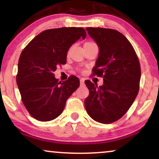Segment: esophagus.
Masks as SVG:
<instances>
[{
    "instance_id": "1",
    "label": "esophagus",
    "mask_w": 159,
    "mask_h": 159,
    "mask_svg": "<svg viewBox=\"0 0 159 159\" xmlns=\"http://www.w3.org/2000/svg\"><path fill=\"white\" fill-rule=\"evenodd\" d=\"M80 84H81V85H84V78H81V80H80Z\"/></svg>"
}]
</instances>
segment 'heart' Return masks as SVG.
Returning a JSON list of instances; mask_svg holds the SVG:
<instances>
[{"label": "heart", "mask_w": 159, "mask_h": 159, "mask_svg": "<svg viewBox=\"0 0 159 159\" xmlns=\"http://www.w3.org/2000/svg\"><path fill=\"white\" fill-rule=\"evenodd\" d=\"M86 44V43H85Z\"/></svg>", "instance_id": "obj_1"}]
</instances>
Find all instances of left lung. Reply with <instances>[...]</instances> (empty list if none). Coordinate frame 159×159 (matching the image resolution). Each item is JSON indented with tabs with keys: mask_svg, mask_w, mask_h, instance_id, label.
I'll return each instance as SVG.
<instances>
[{
	"mask_svg": "<svg viewBox=\"0 0 159 159\" xmlns=\"http://www.w3.org/2000/svg\"><path fill=\"white\" fill-rule=\"evenodd\" d=\"M99 47V55L92 69L94 75L103 77L98 87L85 81L89 94L84 104L95 121L108 124L120 120L137 96L141 68L133 46L120 32L111 29H86Z\"/></svg>",
	"mask_w": 159,
	"mask_h": 159,
	"instance_id": "8db88e82",
	"label": "left lung"
}]
</instances>
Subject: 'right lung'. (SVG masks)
Listing matches in <instances>:
<instances>
[{"label":"right lung","mask_w":159,"mask_h":159,"mask_svg":"<svg viewBox=\"0 0 159 159\" xmlns=\"http://www.w3.org/2000/svg\"><path fill=\"white\" fill-rule=\"evenodd\" d=\"M86 36L83 28L48 29L22 51L16 80L22 101L34 119L42 122L56 119L63 111L68 98L79 87L76 76L61 82L53 72L59 65H65L71 45Z\"/></svg>","instance_id":"1"}]
</instances>
